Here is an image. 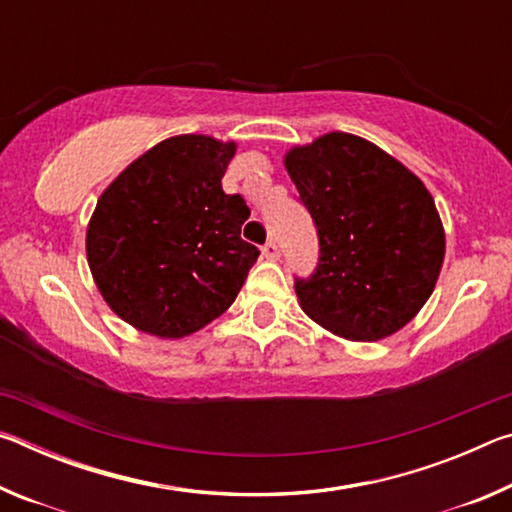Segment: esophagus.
I'll return each mask as SVG.
<instances>
[{
  "label": "esophagus",
  "mask_w": 512,
  "mask_h": 512,
  "mask_svg": "<svg viewBox=\"0 0 512 512\" xmlns=\"http://www.w3.org/2000/svg\"><path fill=\"white\" fill-rule=\"evenodd\" d=\"M262 255L266 259H271V262H275V259H280V248H277L275 241H266V244L262 246Z\"/></svg>",
  "instance_id": "34e87169"
}]
</instances>
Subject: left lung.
<instances>
[{"instance_id":"8db88e82","label":"left lung","mask_w":512,"mask_h":512,"mask_svg":"<svg viewBox=\"0 0 512 512\" xmlns=\"http://www.w3.org/2000/svg\"><path fill=\"white\" fill-rule=\"evenodd\" d=\"M287 169L318 235L316 268L293 280L305 314L350 341L397 332L431 296L445 257L427 187L348 133L293 149Z\"/></svg>"}]
</instances>
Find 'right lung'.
<instances>
[{"mask_svg": "<svg viewBox=\"0 0 512 512\" xmlns=\"http://www.w3.org/2000/svg\"><path fill=\"white\" fill-rule=\"evenodd\" d=\"M235 144L205 135L164 140L101 194L88 225L94 282L117 316L180 339L221 316L257 262L241 239L250 207L221 178Z\"/></svg>", "mask_w": 512, "mask_h": 512, "instance_id": "obj_1", "label": "right lung"}]
</instances>
